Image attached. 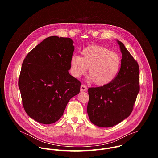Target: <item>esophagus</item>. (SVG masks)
Instances as JSON below:
<instances>
[{
	"label": "esophagus",
	"mask_w": 158,
	"mask_h": 158,
	"mask_svg": "<svg viewBox=\"0 0 158 158\" xmlns=\"http://www.w3.org/2000/svg\"><path fill=\"white\" fill-rule=\"evenodd\" d=\"M86 90H87V87L84 84H82L81 85V92L86 91Z\"/></svg>",
	"instance_id": "1"
}]
</instances>
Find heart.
Wrapping results in <instances>:
<instances>
[{
	"label": "heart",
	"instance_id": "obj_1",
	"mask_svg": "<svg viewBox=\"0 0 158 158\" xmlns=\"http://www.w3.org/2000/svg\"><path fill=\"white\" fill-rule=\"evenodd\" d=\"M81 54V57L73 56L70 60V70L74 77L85 75L89 68L90 80L98 86L107 85L116 78L121 62L119 54L98 45L84 48Z\"/></svg>",
	"mask_w": 158,
	"mask_h": 158
}]
</instances>
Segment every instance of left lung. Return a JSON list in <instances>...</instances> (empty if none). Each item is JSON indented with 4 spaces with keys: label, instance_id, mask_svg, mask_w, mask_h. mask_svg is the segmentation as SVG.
<instances>
[{
    "label": "left lung",
    "instance_id": "obj_1",
    "mask_svg": "<svg viewBox=\"0 0 158 158\" xmlns=\"http://www.w3.org/2000/svg\"><path fill=\"white\" fill-rule=\"evenodd\" d=\"M117 42L122 53L118 74L107 85L88 89V116L101 127L114 126L129 117L139 92L138 64L124 45Z\"/></svg>",
    "mask_w": 158,
    "mask_h": 158
}]
</instances>
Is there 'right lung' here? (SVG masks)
Returning a JSON list of instances; mask_svg holds the SVG:
<instances>
[{
    "label": "right lung",
    "instance_id": "1",
    "mask_svg": "<svg viewBox=\"0 0 158 158\" xmlns=\"http://www.w3.org/2000/svg\"><path fill=\"white\" fill-rule=\"evenodd\" d=\"M71 38L51 36L35 46L22 65L19 87L27 115L50 124L63 115L81 82L69 73L74 46Z\"/></svg>",
    "mask_w": 158,
    "mask_h": 158
}]
</instances>
